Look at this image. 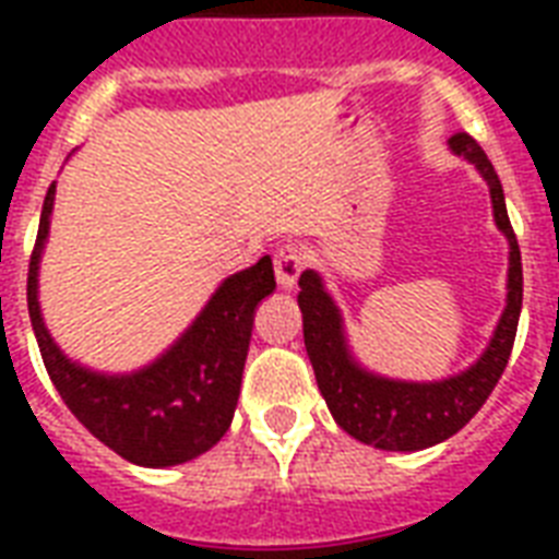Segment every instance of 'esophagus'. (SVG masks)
I'll return each mask as SVG.
<instances>
[{"label":"esophagus","mask_w":559,"mask_h":559,"mask_svg":"<svg viewBox=\"0 0 559 559\" xmlns=\"http://www.w3.org/2000/svg\"><path fill=\"white\" fill-rule=\"evenodd\" d=\"M272 266H275V278H278V284H293V281H296L298 275L296 254L278 252L275 254V261H272Z\"/></svg>","instance_id":"34e87169"}]
</instances>
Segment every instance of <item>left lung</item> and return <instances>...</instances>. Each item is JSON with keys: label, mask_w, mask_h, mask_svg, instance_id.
<instances>
[{"label": "left lung", "mask_w": 559, "mask_h": 559, "mask_svg": "<svg viewBox=\"0 0 559 559\" xmlns=\"http://www.w3.org/2000/svg\"><path fill=\"white\" fill-rule=\"evenodd\" d=\"M55 191L51 182L31 252L28 316L57 394L100 443L130 464L174 467L209 452L231 426L254 307L275 289L270 261L261 258L228 275L191 328L151 366L130 373L92 371L57 348L39 313V258Z\"/></svg>", "instance_id": "obj_1"}]
</instances>
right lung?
Returning <instances> with one entry per match:
<instances>
[{"mask_svg":"<svg viewBox=\"0 0 559 559\" xmlns=\"http://www.w3.org/2000/svg\"><path fill=\"white\" fill-rule=\"evenodd\" d=\"M450 151L455 156H464L469 165H476L478 174L487 179L490 197H493L496 226L502 228L511 246L508 307L476 366L438 382H394L359 371L345 348L340 307L328 296L319 272L307 270L298 278V287H301L298 307L305 316V348L313 362L319 389L331 406V415L350 438L371 443L377 450H426L459 432L496 389V382L511 359L513 340H516L522 310V258L511 219H508V209H504L502 182L496 177L487 153L467 133L452 135Z\"/></svg>","mask_w":559,"mask_h":559,"instance_id":"add662e5","label":"right lung"}]
</instances>
